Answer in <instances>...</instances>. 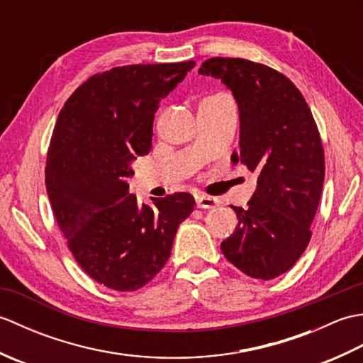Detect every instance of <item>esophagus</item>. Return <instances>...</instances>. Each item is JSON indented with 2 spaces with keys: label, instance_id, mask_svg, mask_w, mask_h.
Masks as SVG:
<instances>
[{
  "label": "esophagus",
  "instance_id": "1",
  "mask_svg": "<svg viewBox=\"0 0 363 363\" xmlns=\"http://www.w3.org/2000/svg\"><path fill=\"white\" fill-rule=\"evenodd\" d=\"M196 206L199 209H213V207L220 206V199L215 196H207V195H198L196 196Z\"/></svg>",
  "mask_w": 363,
  "mask_h": 363
}]
</instances>
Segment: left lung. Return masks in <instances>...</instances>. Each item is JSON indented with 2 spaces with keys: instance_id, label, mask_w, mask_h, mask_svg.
I'll return each mask as SVG.
<instances>
[{
  "instance_id": "left-lung-1",
  "label": "left lung",
  "mask_w": 363,
  "mask_h": 363,
  "mask_svg": "<svg viewBox=\"0 0 363 363\" xmlns=\"http://www.w3.org/2000/svg\"><path fill=\"white\" fill-rule=\"evenodd\" d=\"M233 91L240 118L242 162L257 174L248 207H233L238 226L221 242L246 276L269 281L296 264L309 245L325 182V152L312 112L289 78L246 59L212 57L198 70Z\"/></svg>"
}]
</instances>
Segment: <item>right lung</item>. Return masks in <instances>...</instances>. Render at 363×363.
<instances>
[{"mask_svg":"<svg viewBox=\"0 0 363 363\" xmlns=\"http://www.w3.org/2000/svg\"><path fill=\"white\" fill-rule=\"evenodd\" d=\"M194 67L195 60L112 68L76 89L59 113L46 191L76 262L107 289L134 291L148 284L194 211V196L184 191L138 204L126 181L137 156L151 151L160 101Z\"/></svg>","mask_w":363,"mask_h":363,"instance_id":"obj_1","label":"right lung"}]
</instances>
